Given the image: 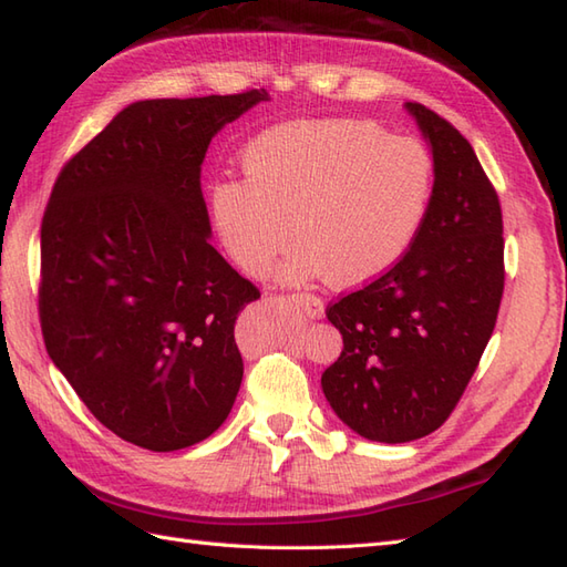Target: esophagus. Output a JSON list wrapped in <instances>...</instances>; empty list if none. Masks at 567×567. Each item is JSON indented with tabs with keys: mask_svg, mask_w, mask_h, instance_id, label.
<instances>
[{
	"mask_svg": "<svg viewBox=\"0 0 567 567\" xmlns=\"http://www.w3.org/2000/svg\"><path fill=\"white\" fill-rule=\"evenodd\" d=\"M292 301L297 307H301V311H305L307 316H311V319H321L323 316V299L321 297H316L311 292H295Z\"/></svg>",
	"mask_w": 567,
	"mask_h": 567,
	"instance_id": "34e87169",
	"label": "esophagus"
}]
</instances>
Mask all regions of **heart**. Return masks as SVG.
Returning a JSON list of instances; mask_svg holds the SVG:
<instances>
[{"label": "heart", "instance_id": "obj_1", "mask_svg": "<svg viewBox=\"0 0 567 567\" xmlns=\"http://www.w3.org/2000/svg\"><path fill=\"white\" fill-rule=\"evenodd\" d=\"M244 181L209 186V219L224 251L262 275L295 239L289 282L331 278L364 285L408 254L432 197V156L354 117L270 127L241 154Z\"/></svg>", "mask_w": 567, "mask_h": 567}]
</instances>
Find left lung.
<instances>
[{
    "label": "left lung",
    "instance_id": "8db88e82",
    "mask_svg": "<svg viewBox=\"0 0 567 567\" xmlns=\"http://www.w3.org/2000/svg\"><path fill=\"white\" fill-rule=\"evenodd\" d=\"M432 147L434 186L408 254L328 305L343 352L328 403L367 440H420L452 415L488 346L505 289L503 209L476 152L423 103H405Z\"/></svg>",
    "mask_w": 567,
    "mask_h": 567
}]
</instances>
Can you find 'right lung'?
Wrapping results in <instances>:
<instances>
[{
	"label": "right lung",
	"mask_w": 567,
	"mask_h": 567,
	"mask_svg": "<svg viewBox=\"0 0 567 567\" xmlns=\"http://www.w3.org/2000/svg\"><path fill=\"white\" fill-rule=\"evenodd\" d=\"M260 101L266 89L137 101L52 186L38 287L48 354L99 423L142 450L203 442L239 393L234 323L260 292L207 241L200 171L209 140Z\"/></svg>",
	"instance_id": "right-lung-1"
}]
</instances>
